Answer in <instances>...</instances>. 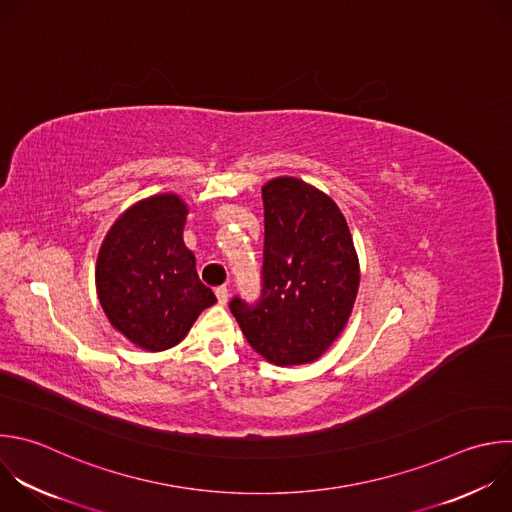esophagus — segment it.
I'll return each instance as SVG.
<instances>
[{"instance_id": "obj_1", "label": "esophagus", "mask_w": 512, "mask_h": 512, "mask_svg": "<svg viewBox=\"0 0 512 512\" xmlns=\"http://www.w3.org/2000/svg\"><path fill=\"white\" fill-rule=\"evenodd\" d=\"M215 293H217V299H219L221 305H225V303L229 301V289H227V285H219V287L215 289Z\"/></svg>"}]
</instances>
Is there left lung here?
I'll return each instance as SVG.
<instances>
[{"label": "left lung", "instance_id": "obj_1", "mask_svg": "<svg viewBox=\"0 0 512 512\" xmlns=\"http://www.w3.org/2000/svg\"><path fill=\"white\" fill-rule=\"evenodd\" d=\"M263 289L229 307L251 348L275 366L321 358L344 331L360 287L346 217L319 189L277 177L263 189Z\"/></svg>", "mask_w": 512, "mask_h": 512}]
</instances>
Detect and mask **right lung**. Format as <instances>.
<instances>
[{
  "instance_id": "add662e5",
  "label": "right lung",
  "mask_w": 512,
  "mask_h": 512,
  "mask_svg": "<svg viewBox=\"0 0 512 512\" xmlns=\"http://www.w3.org/2000/svg\"><path fill=\"white\" fill-rule=\"evenodd\" d=\"M187 215L175 193L138 201L116 219L98 253L96 291L108 321L148 352L181 344L217 301L183 241Z\"/></svg>"
}]
</instances>
